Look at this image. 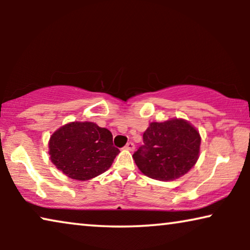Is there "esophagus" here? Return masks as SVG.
I'll list each match as a JSON object with an SVG mask.
<instances>
[{
    "label": "esophagus",
    "instance_id": "obj_1",
    "mask_svg": "<svg viewBox=\"0 0 250 250\" xmlns=\"http://www.w3.org/2000/svg\"><path fill=\"white\" fill-rule=\"evenodd\" d=\"M125 149H126V150H128V151H133V150L135 149L134 143H133V142H128L127 145L125 146Z\"/></svg>",
    "mask_w": 250,
    "mask_h": 250
}]
</instances>
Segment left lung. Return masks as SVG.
<instances>
[{
    "instance_id": "8db88e82",
    "label": "left lung",
    "mask_w": 250,
    "mask_h": 250,
    "mask_svg": "<svg viewBox=\"0 0 250 250\" xmlns=\"http://www.w3.org/2000/svg\"><path fill=\"white\" fill-rule=\"evenodd\" d=\"M201 138L193 125L182 118L152 122L143 133V143L133 159L150 179L173 181L196 165Z\"/></svg>"
}]
</instances>
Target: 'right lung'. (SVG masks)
Here are the masks:
<instances>
[{"label":"right lung","instance_id":"right-lung-1","mask_svg":"<svg viewBox=\"0 0 250 250\" xmlns=\"http://www.w3.org/2000/svg\"><path fill=\"white\" fill-rule=\"evenodd\" d=\"M121 152L109 129L92 122H71L58 128L49 141L51 162L69 179L87 181L110 168Z\"/></svg>","mask_w":250,"mask_h":250}]
</instances>
